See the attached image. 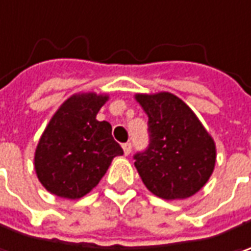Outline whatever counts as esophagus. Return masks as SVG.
<instances>
[{
  "label": "esophagus",
  "instance_id": "1",
  "mask_svg": "<svg viewBox=\"0 0 251 251\" xmlns=\"http://www.w3.org/2000/svg\"><path fill=\"white\" fill-rule=\"evenodd\" d=\"M122 149H124L125 156H127V154H130V151H132V145H130V143H124V145H122Z\"/></svg>",
  "mask_w": 251,
  "mask_h": 251
}]
</instances>
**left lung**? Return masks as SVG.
<instances>
[{
    "label": "left lung",
    "instance_id": "obj_1",
    "mask_svg": "<svg viewBox=\"0 0 251 251\" xmlns=\"http://www.w3.org/2000/svg\"><path fill=\"white\" fill-rule=\"evenodd\" d=\"M135 98L149 116L150 143L135 154L143 184L167 201L190 198L212 176L216 161L212 136L174 94H136Z\"/></svg>",
    "mask_w": 251,
    "mask_h": 251
}]
</instances>
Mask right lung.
I'll return each mask as SVG.
<instances>
[{"instance_id": "1", "label": "right lung", "mask_w": 251, "mask_h": 251, "mask_svg": "<svg viewBox=\"0 0 251 251\" xmlns=\"http://www.w3.org/2000/svg\"><path fill=\"white\" fill-rule=\"evenodd\" d=\"M108 95H71L50 119L35 151L40 184L60 198L78 200L88 194L124 150L112 137V126L97 121Z\"/></svg>"}]
</instances>
